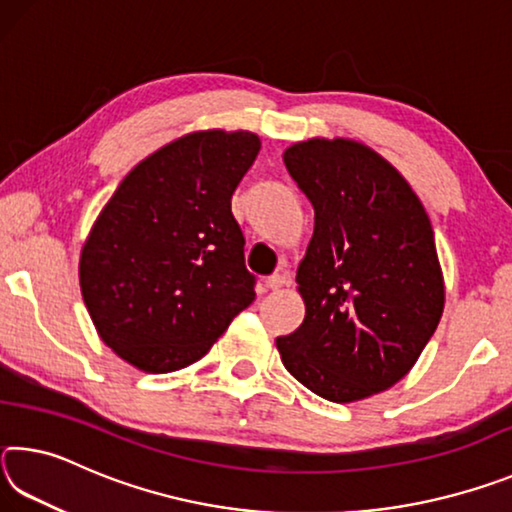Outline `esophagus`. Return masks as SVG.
<instances>
[{"instance_id":"1","label":"esophagus","mask_w":512,"mask_h":512,"mask_svg":"<svg viewBox=\"0 0 512 512\" xmlns=\"http://www.w3.org/2000/svg\"><path fill=\"white\" fill-rule=\"evenodd\" d=\"M287 284H289V277L284 275V273H277V275H271V277H268L264 287H266V289H271V291H280V289L287 287Z\"/></svg>"}]
</instances>
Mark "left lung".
I'll return each mask as SVG.
<instances>
[{
	"mask_svg": "<svg viewBox=\"0 0 512 512\" xmlns=\"http://www.w3.org/2000/svg\"><path fill=\"white\" fill-rule=\"evenodd\" d=\"M314 205L298 266L305 320L275 341L311 393L350 404L409 375L445 309L436 239L391 162L348 137H311L282 155Z\"/></svg>",
	"mask_w": 512,
	"mask_h": 512,
	"instance_id": "8db88e82",
	"label": "left lung"
}]
</instances>
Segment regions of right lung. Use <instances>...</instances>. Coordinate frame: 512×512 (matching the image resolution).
<instances>
[{"mask_svg": "<svg viewBox=\"0 0 512 512\" xmlns=\"http://www.w3.org/2000/svg\"><path fill=\"white\" fill-rule=\"evenodd\" d=\"M262 140L194 131L128 171L81 248L83 302L101 341L142 372L187 368L255 300L232 194Z\"/></svg>", "mask_w": 512, "mask_h": 512, "instance_id": "1", "label": "right lung"}]
</instances>
